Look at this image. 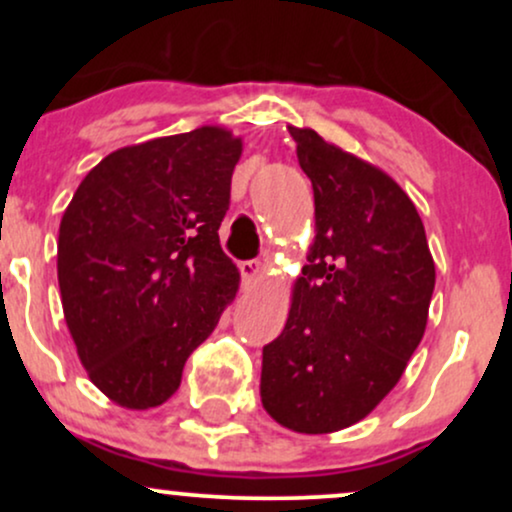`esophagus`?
Segmentation results:
<instances>
[{"mask_svg":"<svg viewBox=\"0 0 512 512\" xmlns=\"http://www.w3.org/2000/svg\"><path fill=\"white\" fill-rule=\"evenodd\" d=\"M262 274H264V267H262L260 260L240 262V276H243L245 289H252V286H255L257 281L262 279Z\"/></svg>","mask_w":512,"mask_h":512,"instance_id":"1","label":"esophagus"}]
</instances>
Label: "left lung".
<instances>
[{
	"label": "left lung",
	"instance_id": "8db88e82",
	"mask_svg": "<svg viewBox=\"0 0 512 512\" xmlns=\"http://www.w3.org/2000/svg\"><path fill=\"white\" fill-rule=\"evenodd\" d=\"M313 182L315 243L284 332L262 349L267 414L298 433L356 424L402 378L424 337L436 264L424 223L390 175L289 127Z\"/></svg>",
	"mask_w": 512,
	"mask_h": 512
}]
</instances>
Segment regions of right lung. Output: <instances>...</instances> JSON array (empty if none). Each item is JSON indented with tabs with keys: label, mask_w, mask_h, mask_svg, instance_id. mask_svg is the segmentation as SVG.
I'll return each mask as SVG.
<instances>
[{
	"label": "right lung",
	"mask_w": 512,
	"mask_h": 512,
	"mask_svg": "<svg viewBox=\"0 0 512 512\" xmlns=\"http://www.w3.org/2000/svg\"><path fill=\"white\" fill-rule=\"evenodd\" d=\"M243 142L223 127L125 146L81 180L60 223L64 320L91 383L127 409L175 395L187 356L236 298L221 250Z\"/></svg>",
	"instance_id": "right-lung-1"
}]
</instances>
